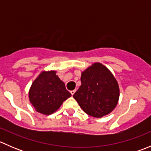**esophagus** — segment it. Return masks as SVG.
Masks as SVG:
<instances>
[{
  "label": "esophagus",
  "instance_id": "34e87169",
  "mask_svg": "<svg viewBox=\"0 0 151 151\" xmlns=\"http://www.w3.org/2000/svg\"><path fill=\"white\" fill-rule=\"evenodd\" d=\"M70 92H71V95H74V93H75L76 92V90H73V91H70Z\"/></svg>",
  "mask_w": 151,
  "mask_h": 151
}]
</instances>
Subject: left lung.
I'll use <instances>...</instances> for the list:
<instances>
[{"mask_svg":"<svg viewBox=\"0 0 151 151\" xmlns=\"http://www.w3.org/2000/svg\"><path fill=\"white\" fill-rule=\"evenodd\" d=\"M81 83L73 97L85 113L101 118L115 109L119 99V87L104 65L96 63L88 67L82 73Z\"/></svg>","mask_w":151,"mask_h":151,"instance_id":"obj_1","label":"left lung"}]
</instances>
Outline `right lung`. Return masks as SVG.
Masks as SVG:
<instances>
[{
    "mask_svg": "<svg viewBox=\"0 0 151 151\" xmlns=\"http://www.w3.org/2000/svg\"><path fill=\"white\" fill-rule=\"evenodd\" d=\"M71 96L56 71H43L32 83L29 99L38 112L50 115L59 109L63 101Z\"/></svg>",
    "mask_w": 151,
    "mask_h": 151,
    "instance_id": "1",
    "label": "right lung"
}]
</instances>
